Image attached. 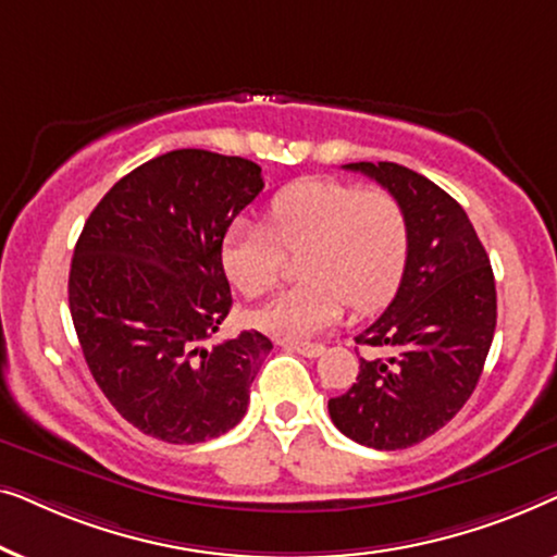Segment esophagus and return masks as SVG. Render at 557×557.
Wrapping results in <instances>:
<instances>
[{
  "label": "esophagus",
  "mask_w": 557,
  "mask_h": 557,
  "mask_svg": "<svg viewBox=\"0 0 557 557\" xmlns=\"http://www.w3.org/2000/svg\"><path fill=\"white\" fill-rule=\"evenodd\" d=\"M284 349H292V352H299L304 357H319L324 352L322 345H314V342H278Z\"/></svg>",
  "instance_id": "1"
}]
</instances>
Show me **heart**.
<instances>
[{"instance_id": "heart-1", "label": "heart", "mask_w": 557, "mask_h": 557, "mask_svg": "<svg viewBox=\"0 0 557 557\" xmlns=\"http://www.w3.org/2000/svg\"><path fill=\"white\" fill-rule=\"evenodd\" d=\"M408 215L387 189H360L334 180H304L278 189L265 205V227L231 225L223 238L225 276L256 299L276 286L284 253L301 256L304 284L258 307V330L281 339H307L337 324L347 304L357 311L391 299L408 261Z\"/></svg>"}]
</instances>
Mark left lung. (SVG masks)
I'll use <instances>...</instances> for the list:
<instances>
[{
	"mask_svg": "<svg viewBox=\"0 0 557 557\" xmlns=\"http://www.w3.org/2000/svg\"><path fill=\"white\" fill-rule=\"evenodd\" d=\"M398 197L408 215V261L395 299L357 345L391 349L364 360L345 395L330 400L337 429L357 444L398 451L451 421L474 393L497 326L490 256L451 195L395 162H355Z\"/></svg>",
	"mask_w": 557,
	"mask_h": 557,
	"instance_id": "obj_1",
	"label": "left lung"
}]
</instances>
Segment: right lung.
<instances>
[{
    "instance_id": "add662e5",
    "label": "right lung",
    "mask_w": 557,
    "mask_h": 557,
    "mask_svg": "<svg viewBox=\"0 0 557 557\" xmlns=\"http://www.w3.org/2000/svg\"><path fill=\"white\" fill-rule=\"evenodd\" d=\"M261 189L250 159L174 149L121 177L83 225L67 278L75 334L111 406L151 438L202 444L246 416L271 339L205 342L233 304L223 238Z\"/></svg>"
}]
</instances>
